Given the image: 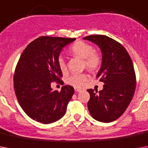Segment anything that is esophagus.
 <instances>
[{
  "label": "esophagus",
  "mask_w": 148,
  "mask_h": 148,
  "mask_svg": "<svg viewBox=\"0 0 148 148\" xmlns=\"http://www.w3.org/2000/svg\"><path fill=\"white\" fill-rule=\"evenodd\" d=\"M74 90H75L76 92H81V91H82L81 89H78V88H74Z\"/></svg>",
  "instance_id": "1"
}]
</instances>
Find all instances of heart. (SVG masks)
<instances>
[{
    "label": "heart",
    "mask_w": 148,
    "mask_h": 148,
    "mask_svg": "<svg viewBox=\"0 0 148 148\" xmlns=\"http://www.w3.org/2000/svg\"><path fill=\"white\" fill-rule=\"evenodd\" d=\"M69 51L74 57L84 59V66L90 71H96L101 66V57L100 53L94 51V47L88 43L81 40L77 41L70 47ZM58 66L63 73L66 72L67 64L64 59L61 57L58 59ZM87 80L88 75L86 74H77L67 77L66 82L73 87L81 88L85 84Z\"/></svg>",
    "instance_id": "heart-1"
}]
</instances>
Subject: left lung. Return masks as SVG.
Wrapping results in <instances>:
<instances>
[{"label": "left lung", "mask_w": 148, "mask_h": 148, "mask_svg": "<svg viewBox=\"0 0 148 148\" xmlns=\"http://www.w3.org/2000/svg\"><path fill=\"white\" fill-rule=\"evenodd\" d=\"M98 46L102 54L97 77L104 85L95 92L88 89V108L90 115L100 122L109 123L123 114L133 98L136 76L131 57L120 43L104 35L84 38Z\"/></svg>", "instance_id": "8db88e82"}]
</instances>
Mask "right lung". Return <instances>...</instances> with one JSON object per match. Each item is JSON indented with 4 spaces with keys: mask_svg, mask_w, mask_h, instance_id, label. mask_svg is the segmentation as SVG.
I'll use <instances>...</instances> for the list:
<instances>
[{
    "mask_svg": "<svg viewBox=\"0 0 148 148\" xmlns=\"http://www.w3.org/2000/svg\"><path fill=\"white\" fill-rule=\"evenodd\" d=\"M75 40L40 37L30 43L20 57L14 76V88L20 105L31 119L47 124L65 114L74 88L64 85L58 92L53 90L51 84L58 82L62 77L58 66L60 51Z\"/></svg>",
    "mask_w": 148,
    "mask_h": 148,
    "instance_id": "right-lung-1",
    "label": "right lung"
}]
</instances>
